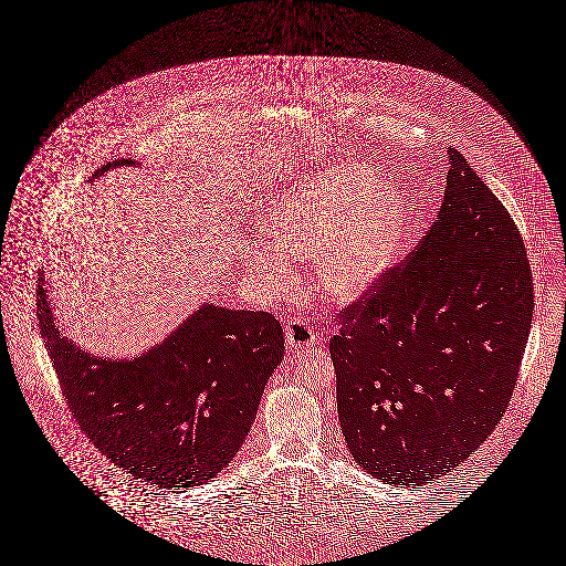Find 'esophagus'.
<instances>
[{
  "label": "esophagus",
  "mask_w": 566,
  "mask_h": 566,
  "mask_svg": "<svg viewBox=\"0 0 566 566\" xmlns=\"http://www.w3.org/2000/svg\"><path fill=\"white\" fill-rule=\"evenodd\" d=\"M286 345L293 352H310L315 345V332L303 319H291L286 324Z\"/></svg>",
  "instance_id": "esophagus-1"
}]
</instances>
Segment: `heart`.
Here are the masks:
<instances>
[{"label": "heart", "instance_id": "b5f03b06", "mask_svg": "<svg viewBox=\"0 0 566 566\" xmlns=\"http://www.w3.org/2000/svg\"><path fill=\"white\" fill-rule=\"evenodd\" d=\"M406 205L364 163H338L296 184L270 205L263 230L244 261L275 294L293 293L294 259L315 256V277L336 303L370 293L397 253Z\"/></svg>", "mask_w": 566, "mask_h": 566}]
</instances>
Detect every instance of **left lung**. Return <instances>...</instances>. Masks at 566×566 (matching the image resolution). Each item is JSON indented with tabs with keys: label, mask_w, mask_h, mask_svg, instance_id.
Masks as SVG:
<instances>
[{
	"label": "left lung",
	"mask_w": 566,
	"mask_h": 566,
	"mask_svg": "<svg viewBox=\"0 0 566 566\" xmlns=\"http://www.w3.org/2000/svg\"><path fill=\"white\" fill-rule=\"evenodd\" d=\"M403 268L343 312L336 408L355 464L392 485L451 472L506 413L525 355L533 282L521 234L467 158Z\"/></svg>",
	"instance_id": "1"
}]
</instances>
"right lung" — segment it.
Listing matches in <instances>:
<instances>
[{
    "instance_id": "right-lung-1",
    "label": "right lung",
    "mask_w": 566,
    "mask_h": 566,
    "mask_svg": "<svg viewBox=\"0 0 566 566\" xmlns=\"http://www.w3.org/2000/svg\"><path fill=\"white\" fill-rule=\"evenodd\" d=\"M123 165L139 163L120 158L96 177ZM40 273L41 336L94 446L158 488H198L228 468L284 357L280 322L265 312L202 303L155 347L99 357L62 334Z\"/></svg>"
}]
</instances>
